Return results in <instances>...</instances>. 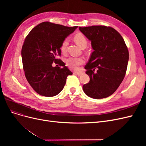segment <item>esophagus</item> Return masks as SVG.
<instances>
[{
	"mask_svg": "<svg viewBox=\"0 0 146 146\" xmlns=\"http://www.w3.org/2000/svg\"><path fill=\"white\" fill-rule=\"evenodd\" d=\"M74 74L77 75V76H81L82 73L81 72H78V71H75L74 72Z\"/></svg>",
	"mask_w": 146,
	"mask_h": 146,
	"instance_id": "obj_1",
	"label": "esophagus"
}]
</instances>
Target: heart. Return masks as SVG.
<instances>
[{"instance_id": "1", "label": "heart", "mask_w": 146, "mask_h": 146, "mask_svg": "<svg viewBox=\"0 0 146 146\" xmlns=\"http://www.w3.org/2000/svg\"><path fill=\"white\" fill-rule=\"evenodd\" d=\"M74 40L77 44L82 48H85L87 46V39L82 33H78L74 36ZM68 44V40L65 39L62 42L60 50L63 54H65L67 49V46ZM84 63V60L82 58H77V57H70L66 60V63L70 68L76 69L79 66H80Z\"/></svg>"}]
</instances>
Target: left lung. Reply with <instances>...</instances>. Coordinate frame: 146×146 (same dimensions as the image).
<instances>
[{"mask_svg":"<svg viewBox=\"0 0 146 146\" xmlns=\"http://www.w3.org/2000/svg\"><path fill=\"white\" fill-rule=\"evenodd\" d=\"M91 41L94 51L85 66L89 83L83 86L85 93L92 99L113 94L125 77L129 54L123 38L112 27L103 25L80 27Z\"/></svg>","mask_w":146,"mask_h":146,"instance_id":"obj_1","label":"left lung"}]
</instances>
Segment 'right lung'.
<instances>
[{
    "label": "right lung",
    "mask_w": 146,
    "mask_h": 146,
    "mask_svg": "<svg viewBox=\"0 0 146 146\" xmlns=\"http://www.w3.org/2000/svg\"><path fill=\"white\" fill-rule=\"evenodd\" d=\"M77 27L44 22L25 38L21 51L23 68L28 82L38 94L46 97L56 96L63 90L67 77L72 74L56 56L61 55L62 42ZM54 62L62 68L53 67Z\"/></svg>",
    "instance_id": "obj_1"
}]
</instances>
